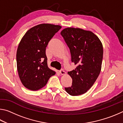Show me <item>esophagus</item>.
<instances>
[{
	"instance_id": "1",
	"label": "esophagus",
	"mask_w": 123,
	"mask_h": 123,
	"mask_svg": "<svg viewBox=\"0 0 123 123\" xmlns=\"http://www.w3.org/2000/svg\"><path fill=\"white\" fill-rule=\"evenodd\" d=\"M59 72H60V73L61 74V75H65L66 74V73L64 71V70H63V69H61L59 71Z\"/></svg>"
}]
</instances>
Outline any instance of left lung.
Listing matches in <instances>:
<instances>
[{
  "label": "left lung",
  "mask_w": 123,
  "mask_h": 123,
  "mask_svg": "<svg viewBox=\"0 0 123 123\" xmlns=\"http://www.w3.org/2000/svg\"><path fill=\"white\" fill-rule=\"evenodd\" d=\"M61 34L69 48L72 61L77 65L68 72L72 79V86L64 89L72 96L83 94L91 88L101 72L103 44L94 33L82 29L69 27Z\"/></svg>",
  "instance_id": "8db88e82"
}]
</instances>
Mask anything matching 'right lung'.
<instances>
[{"instance_id":"add662e5","label":"right lung","mask_w":123,"mask_h":123,"mask_svg":"<svg viewBox=\"0 0 123 123\" xmlns=\"http://www.w3.org/2000/svg\"><path fill=\"white\" fill-rule=\"evenodd\" d=\"M61 28L59 25L38 24L28 30L22 37L17 50V67L25 88L40 89L55 74L48 66L45 50L49 41Z\"/></svg>"}]
</instances>
